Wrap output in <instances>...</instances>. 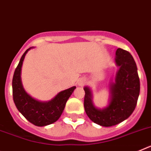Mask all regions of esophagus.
<instances>
[{
    "instance_id": "obj_1",
    "label": "esophagus",
    "mask_w": 151,
    "mask_h": 151,
    "mask_svg": "<svg viewBox=\"0 0 151 151\" xmlns=\"http://www.w3.org/2000/svg\"><path fill=\"white\" fill-rule=\"evenodd\" d=\"M85 82H86V80H85V78H81V79L78 80V85H79V86H83L85 84Z\"/></svg>"
}]
</instances>
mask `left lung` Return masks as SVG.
<instances>
[{
    "label": "left lung",
    "mask_w": 151,
    "mask_h": 151,
    "mask_svg": "<svg viewBox=\"0 0 151 151\" xmlns=\"http://www.w3.org/2000/svg\"><path fill=\"white\" fill-rule=\"evenodd\" d=\"M116 63L119 67L115 82L110 84L109 105L104 109L95 107L92 102L91 91L85 87L84 106L92 122L101 126L110 127L123 122L135 109L140 93V80L137 66L129 52L118 48Z\"/></svg>",
    "instance_id": "obj_1"
}]
</instances>
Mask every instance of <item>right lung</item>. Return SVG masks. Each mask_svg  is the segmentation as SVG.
Returning <instances> with one entry per match:
<instances>
[{
  "instance_id": "add662e5",
  "label": "right lung",
  "mask_w": 151,
  "mask_h": 151,
  "mask_svg": "<svg viewBox=\"0 0 151 151\" xmlns=\"http://www.w3.org/2000/svg\"><path fill=\"white\" fill-rule=\"evenodd\" d=\"M31 48L32 47L27 49L22 54L13 74L12 82L13 101L19 111L29 122L37 126H45L58 120L76 86L62 91L47 102L37 101L28 94L22 87L20 75L25 56Z\"/></svg>"
}]
</instances>
